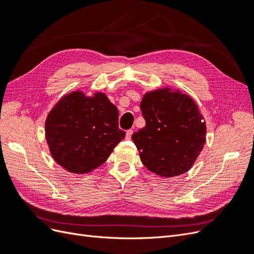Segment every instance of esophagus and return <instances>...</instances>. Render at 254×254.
<instances>
[{
	"instance_id": "1",
	"label": "esophagus",
	"mask_w": 254,
	"mask_h": 254,
	"mask_svg": "<svg viewBox=\"0 0 254 254\" xmlns=\"http://www.w3.org/2000/svg\"><path fill=\"white\" fill-rule=\"evenodd\" d=\"M132 133H133V130H132V129H129V130H127V132H126V139H127V140H130V139H131Z\"/></svg>"
}]
</instances>
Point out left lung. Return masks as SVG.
Listing matches in <instances>:
<instances>
[{
	"mask_svg": "<svg viewBox=\"0 0 254 254\" xmlns=\"http://www.w3.org/2000/svg\"><path fill=\"white\" fill-rule=\"evenodd\" d=\"M140 108L146 125L131 139L143 164L167 178L188 172L203 148L206 133L193 99L164 88L146 93Z\"/></svg>",
	"mask_w": 254,
	"mask_h": 254,
	"instance_id": "8db88e82",
	"label": "left lung"
}]
</instances>
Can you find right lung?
<instances>
[{
  "mask_svg": "<svg viewBox=\"0 0 254 254\" xmlns=\"http://www.w3.org/2000/svg\"><path fill=\"white\" fill-rule=\"evenodd\" d=\"M126 135L119 128V110L104 93L89 97L76 91L51 110L45 137L56 162L73 174L101 166Z\"/></svg>",
  "mask_w": 254,
  "mask_h": 254,
  "instance_id": "1",
  "label": "right lung"
}]
</instances>
